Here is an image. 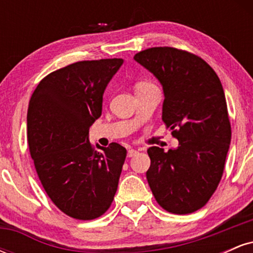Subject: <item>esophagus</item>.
I'll return each instance as SVG.
<instances>
[{"instance_id":"obj_1","label":"esophagus","mask_w":253,"mask_h":253,"mask_svg":"<svg viewBox=\"0 0 253 253\" xmlns=\"http://www.w3.org/2000/svg\"><path fill=\"white\" fill-rule=\"evenodd\" d=\"M136 153H138V151H136V150L129 149L128 151H127V157H129V158H130V157H134Z\"/></svg>"}]
</instances>
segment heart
<instances>
[{"label":"heart","mask_w":253,"mask_h":253,"mask_svg":"<svg viewBox=\"0 0 253 253\" xmlns=\"http://www.w3.org/2000/svg\"><path fill=\"white\" fill-rule=\"evenodd\" d=\"M152 85L150 82H147V81H140V82H136L135 85H134V90L135 91H138V90H143L145 88H149V86Z\"/></svg>","instance_id":"heart-1"}]
</instances>
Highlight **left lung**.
Listing matches in <instances>:
<instances>
[{
  "label": "left lung",
  "instance_id": "obj_1",
  "mask_svg": "<svg viewBox=\"0 0 253 253\" xmlns=\"http://www.w3.org/2000/svg\"><path fill=\"white\" fill-rule=\"evenodd\" d=\"M134 60L162 84V119L178 140L168 152L157 146L147 150V182L165 211L193 213L215 191L231 144L221 82L205 60L173 47L147 48Z\"/></svg>",
  "mask_w": 253,
  "mask_h": 253
}]
</instances>
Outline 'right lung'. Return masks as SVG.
I'll use <instances>...</instances> for the list:
<instances>
[{"mask_svg": "<svg viewBox=\"0 0 253 253\" xmlns=\"http://www.w3.org/2000/svg\"><path fill=\"white\" fill-rule=\"evenodd\" d=\"M124 59L84 60L47 75L27 112L30 152L43 189L66 215L101 216L112 205L126 158L117 143L95 151L89 128L102 113L103 92Z\"/></svg>", "mask_w": 253, "mask_h": 253, "instance_id": "obj_1", "label": "right lung"}]
</instances>
